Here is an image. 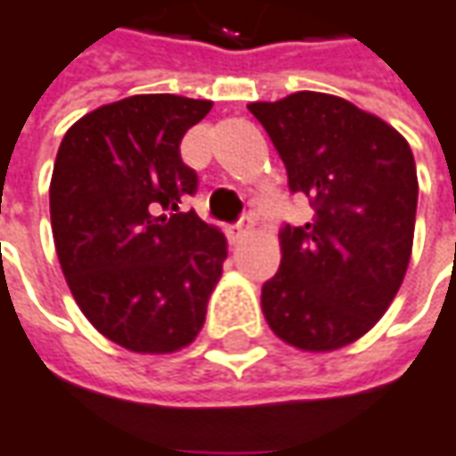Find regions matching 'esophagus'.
<instances>
[{
    "mask_svg": "<svg viewBox=\"0 0 456 456\" xmlns=\"http://www.w3.org/2000/svg\"><path fill=\"white\" fill-rule=\"evenodd\" d=\"M248 231H250V216H243V218L238 221V225H235V231H233V235H231V238H233L235 243H238L240 238H246Z\"/></svg>",
    "mask_w": 456,
    "mask_h": 456,
    "instance_id": "1",
    "label": "esophagus"
}]
</instances>
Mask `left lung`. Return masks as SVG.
Segmentation results:
<instances>
[{"instance_id": "1", "label": "left lung", "mask_w": 456, "mask_h": 456, "mask_svg": "<svg viewBox=\"0 0 456 456\" xmlns=\"http://www.w3.org/2000/svg\"><path fill=\"white\" fill-rule=\"evenodd\" d=\"M285 163L288 186L315 210L281 228V268L263 285L270 330L307 353L362 338L410 265L417 168L410 143L340 96L297 91L248 103Z\"/></svg>"}]
</instances>
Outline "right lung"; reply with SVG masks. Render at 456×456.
<instances>
[{"mask_svg":"<svg viewBox=\"0 0 456 456\" xmlns=\"http://www.w3.org/2000/svg\"><path fill=\"white\" fill-rule=\"evenodd\" d=\"M210 106L128 96L78 118L56 153L49 208L64 278L91 325L134 353L196 340L228 256L218 228L178 210L198 188L181 138Z\"/></svg>","mask_w":456,"mask_h":456,"instance_id":"1","label":"right lung"}]
</instances>
